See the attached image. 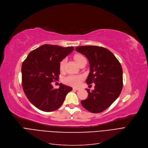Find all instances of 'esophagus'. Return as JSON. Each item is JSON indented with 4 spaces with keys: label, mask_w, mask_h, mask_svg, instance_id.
Listing matches in <instances>:
<instances>
[{
    "label": "esophagus",
    "mask_w": 148,
    "mask_h": 148,
    "mask_svg": "<svg viewBox=\"0 0 148 148\" xmlns=\"http://www.w3.org/2000/svg\"><path fill=\"white\" fill-rule=\"evenodd\" d=\"M73 89L74 90H79L81 89V88H80V87H73Z\"/></svg>",
    "instance_id": "34e87169"
}]
</instances>
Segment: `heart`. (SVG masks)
I'll list each match as a JSON object with an SVG mask.
<instances>
[{
  "label": "heart",
  "instance_id": "b5f03b06",
  "mask_svg": "<svg viewBox=\"0 0 148 148\" xmlns=\"http://www.w3.org/2000/svg\"><path fill=\"white\" fill-rule=\"evenodd\" d=\"M85 58V57L82 56L81 54H76L74 56V59L75 60V61L77 62V64H79V63L81 62V61ZM66 63V60H62L60 63V69L61 71L63 70L64 67V65ZM82 79V76H75V75H72V76H69L67 78H66L64 79V82L67 84H69V85H71L73 86H78V84H79V83L81 82V80Z\"/></svg>",
  "mask_w": 148,
  "mask_h": 148
}]
</instances>
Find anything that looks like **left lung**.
<instances>
[{
  "instance_id": "8db88e82",
  "label": "left lung",
  "mask_w": 148,
  "mask_h": 148,
  "mask_svg": "<svg viewBox=\"0 0 148 148\" xmlns=\"http://www.w3.org/2000/svg\"><path fill=\"white\" fill-rule=\"evenodd\" d=\"M76 51L88 60L90 72L87 84L93 82L95 89L81 101L84 108L93 113L108 108L120 95L123 87V70L120 62L107 49L96 46H78Z\"/></svg>"
}]
</instances>
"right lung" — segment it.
Returning a JSON list of instances; mask_svg holds the SVG:
<instances>
[{"instance_id": "add662e5", "label": "right lung", "mask_w": 148, "mask_h": 148, "mask_svg": "<svg viewBox=\"0 0 148 148\" xmlns=\"http://www.w3.org/2000/svg\"><path fill=\"white\" fill-rule=\"evenodd\" d=\"M74 50L73 47L45 45L31 52L22 66V86L27 99L38 109L51 112L64 102L72 88L60 84L58 89L52 85L59 78L60 63Z\"/></svg>"}]
</instances>
